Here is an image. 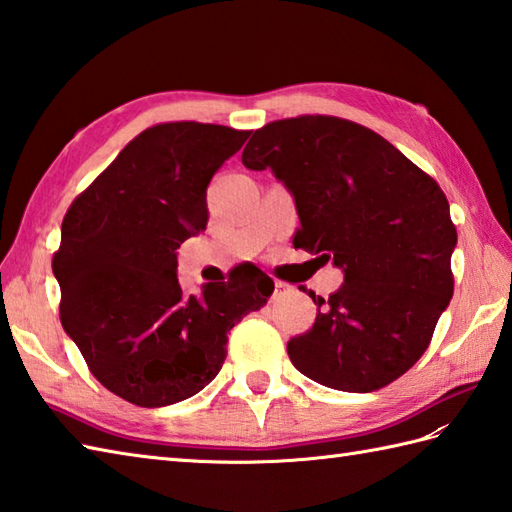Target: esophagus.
Here are the masks:
<instances>
[{
  "label": "esophagus",
  "instance_id": "esophagus-1",
  "mask_svg": "<svg viewBox=\"0 0 512 512\" xmlns=\"http://www.w3.org/2000/svg\"><path fill=\"white\" fill-rule=\"evenodd\" d=\"M290 290H292V286L284 284V281H275V292H277V295H286V292H290Z\"/></svg>",
  "mask_w": 512,
  "mask_h": 512
}]
</instances>
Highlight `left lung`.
Masks as SVG:
<instances>
[{
	"mask_svg": "<svg viewBox=\"0 0 512 512\" xmlns=\"http://www.w3.org/2000/svg\"><path fill=\"white\" fill-rule=\"evenodd\" d=\"M242 162L284 182L301 222L295 248L343 270L328 301L310 292L323 310L288 341L292 365L350 394L405 374L453 297L458 233L438 182L372 129L334 116L268 123Z\"/></svg>",
	"mask_w": 512,
	"mask_h": 512,
	"instance_id": "left-lung-1",
	"label": "left lung"
}]
</instances>
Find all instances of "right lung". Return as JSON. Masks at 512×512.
I'll list each match as a JSON object with an SVG mask.
<instances>
[{
    "mask_svg": "<svg viewBox=\"0 0 512 512\" xmlns=\"http://www.w3.org/2000/svg\"><path fill=\"white\" fill-rule=\"evenodd\" d=\"M248 132L165 123L145 129L72 202L52 273L61 325L90 372L138 407L198 394L222 369L233 325L275 284L246 264L184 295L178 253L209 220L206 187Z\"/></svg>",
    "mask_w": 512,
    "mask_h": 512,
    "instance_id": "obj_1",
    "label": "right lung"
}]
</instances>
